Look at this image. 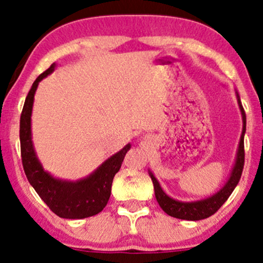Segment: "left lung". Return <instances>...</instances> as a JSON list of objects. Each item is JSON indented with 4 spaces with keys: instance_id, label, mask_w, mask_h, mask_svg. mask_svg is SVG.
<instances>
[{
    "instance_id": "left-lung-1",
    "label": "left lung",
    "mask_w": 263,
    "mask_h": 263,
    "mask_svg": "<svg viewBox=\"0 0 263 263\" xmlns=\"http://www.w3.org/2000/svg\"><path fill=\"white\" fill-rule=\"evenodd\" d=\"M236 93L238 108L241 111V116H242V134H241L240 142H238V148L236 153V159H235V164L232 167L230 177H229L228 182L224 184L222 188H220L215 194L210 195V197L201 199V200L197 201H180L176 200V199L171 198L164 193L162 189L161 184H159L157 178L153 176V173L148 171L151 179L153 182V186H155V194L156 199L158 201L159 206L164 213L168 215L173 216V218L182 219V220H190V221H197V220H203L209 218V216L215 214L221 205L228 200L230 197L231 193L236 188L238 180H240L241 174H242L243 170V163H245V151H243V137H245L246 132V115L243 111L242 105H241L240 96L238 92L235 90Z\"/></svg>"
}]
</instances>
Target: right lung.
<instances>
[{"instance_id": "right-lung-1", "label": "right lung", "mask_w": 263, "mask_h": 263, "mask_svg": "<svg viewBox=\"0 0 263 263\" xmlns=\"http://www.w3.org/2000/svg\"><path fill=\"white\" fill-rule=\"evenodd\" d=\"M55 63L35 79L27 95L21 114L20 140L21 156L27 179L31 183L42 200L54 214L63 219H84L93 216L106 206L111 195V185L115 174L120 171L131 144L107 158L92 173L79 180H65L53 177L44 171L39 162L32 141V108L38 84L52 74Z\"/></svg>"}]
</instances>
